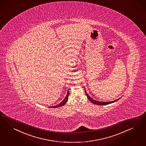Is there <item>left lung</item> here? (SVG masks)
<instances>
[{
    "mask_svg": "<svg viewBox=\"0 0 146 146\" xmlns=\"http://www.w3.org/2000/svg\"><path fill=\"white\" fill-rule=\"evenodd\" d=\"M85 93H86V95H87V96L88 97L89 100H90V101L91 102H92L94 104H97V105H100V106H104V105H108V104H111L112 103H114V102H116L117 101H118L119 100H120L121 98V97L117 99V100H115V101H110V102H102V101H96L95 100H94L93 98H92V97H90L89 96L88 94L86 92V90L85 89Z\"/></svg>",
    "mask_w": 146,
    "mask_h": 146,
    "instance_id": "left-lung-1",
    "label": "left lung"
}]
</instances>
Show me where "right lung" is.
Instances as JSON below:
<instances>
[{
  "mask_svg": "<svg viewBox=\"0 0 146 146\" xmlns=\"http://www.w3.org/2000/svg\"><path fill=\"white\" fill-rule=\"evenodd\" d=\"M69 95H70V93L68 92V90L67 91V93L66 96V97H65V98L62 101V102H60V103H59L56 106H50V108H59V107H60V106H64L65 103H66L67 100H68V96H69Z\"/></svg>",
  "mask_w": 146,
  "mask_h": 146,
  "instance_id": "add662e5",
  "label": "right lung"
}]
</instances>
